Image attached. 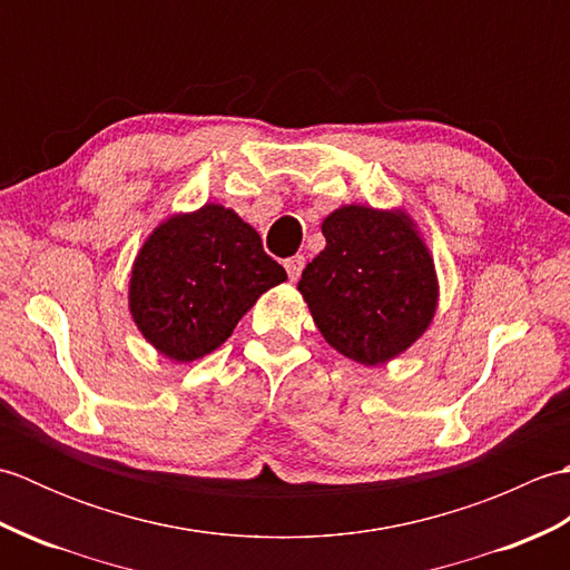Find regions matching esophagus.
I'll use <instances>...</instances> for the list:
<instances>
[{
  "instance_id": "34e87169",
  "label": "esophagus",
  "mask_w": 570,
  "mask_h": 570,
  "mask_svg": "<svg viewBox=\"0 0 570 570\" xmlns=\"http://www.w3.org/2000/svg\"><path fill=\"white\" fill-rule=\"evenodd\" d=\"M304 264H306V259L301 257V254H296V257H292V259H286V262H284V266H286V274H288V278H292V282H296V278L301 276V272H304Z\"/></svg>"
}]
</instances>
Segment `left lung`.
Wrapping results in <instances>:
<instances>
[{
    "label": "left lung",
    "instance_id": "left-lung-1",
    "mask_svg": "<svg viewBox=\"0 0 570 570\" xmlns=\"http://www.w3.org/2000/svg\"><path fill=\"white\" fill-rule=\"evenodd\" d=\"M325 249L301 274L298 292L325 343L377 367L429 331L439 276L426 242L404 210L343 205L325 217Z\"/></svg>",
    "mask_w": 570,
    "mask_h": 570
}]
</instances>
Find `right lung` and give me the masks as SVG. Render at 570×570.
Instances as JSON below:
<instances>
[{"label":"right lung","instance_id":"obj_1","mask_svg":"<svg viewBox=\"0 0 570 570\" xmlns=\"http://www.w3.org/2000/svg\"><path fill=\"white\" fill-rule=\"evenodd\" d=\"M286 282L249 223L217 203L164 220L129 278L139 333L174 362L200 360L233 335L257 298Z\"/></svg>","mask_w":570,"mask_h":570}]
</instances>
